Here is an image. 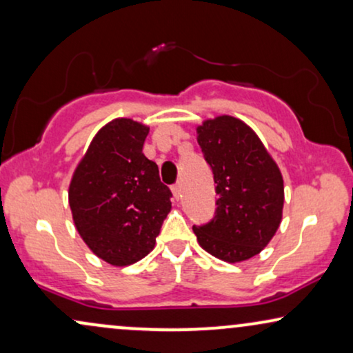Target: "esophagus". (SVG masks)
Here are the masks:
<instances>
[{
    "label": "esophagus",
    "instance_id": "1",
    "mask_svg": "<svg viewBox=\"0 0 353 353\" xmlns=\"http://www.w3.org/2000/svg\"><path fill=\"white\" fill-rule=\"evenodd\" d=\"M171 190H172L174 199H179V197H181V190H182L181 182H176V184H174V185L171 187Z\"/></svg>",
    "mask_w": 353,
    "mask_h": 353
}]
</instances>
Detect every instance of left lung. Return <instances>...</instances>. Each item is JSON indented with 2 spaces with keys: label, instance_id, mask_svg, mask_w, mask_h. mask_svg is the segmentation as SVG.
<instances>
[{
  "label": "left lung",
  "instance_id": "1",
  "mask_svg": "<svg viewBox=\"0 0 353 353\" xmlns=\"http://www.w3.org/2000/svg\"><path fill=\"white\" fill-rule=\"evenodd\" d=\"M197 141L213 171L218 200L215 216L194 226V233L216 259L248 261L270 243L282 221V172L256 132L231 115L205 120Z\"/></svg>",
  "mask_w": 353,
  "mask_h": 353
}]
</instances>
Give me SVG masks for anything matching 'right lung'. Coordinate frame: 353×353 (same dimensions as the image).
I'll use <instances>...</instances> for the list:
<instances>
[{
	"instance_id": "1",
	"label": "right lung",
	"mask_w": 353,
	"mask_h": 353,
	"mask_svg": "<svg viewBox=\"0 0 353 353\" xmlns=\"http://www.w3.org/2000/svg\"><path fill=\"white\" fill-rule=\"evenodd\" d=\"M150 128L115 119L96 133L74 169L68 202L79 236L110 265H130L153 251L171 190L143 154Z\"/></svg>"
}]
</instances>
